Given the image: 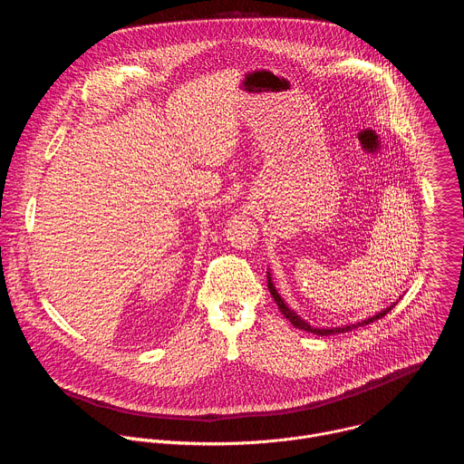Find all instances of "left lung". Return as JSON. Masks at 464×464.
I'll return each instance as SVG.
<instances>
[{
    "label": "left lung",
    "instance_id": "8db88e82",
    "mask_svg": "<svg viewBox=\"0 0 464 464\" xmlns=\"http://www.w3.org/2000/svg\"><path fill=\"white\" fill-rule=\"evenodd\" d=\"M268 288H270V294H272V297L276 299V303H277V306H279V310H281V314L295 326V328H301V330H306V333H312V334H317V336H330V334H342V333H351V330H354V328H358V326H363V324H369V323H372V321H376V319H382L396 303H392L391 306H387V308H383L382 312H378V314H374L372 317H367V319H362V321H358V323H351V324H342V326H326V328H319V326H312L308 321H304L301 315H297L286 303H285V299L279 295V292L276 290V286H274V281H272V276H270V272H268Z\"/></svg>",
    "mask_w": 464,
    "mask_h": 464
}]
</instances>
